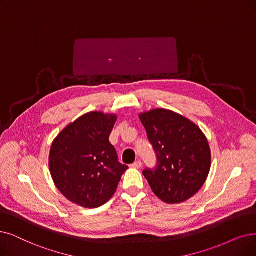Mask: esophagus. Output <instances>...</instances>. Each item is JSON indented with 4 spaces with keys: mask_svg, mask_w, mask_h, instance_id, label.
I'll return each instance as SVG.
<instances>
[{
    "mask_svg": "<svg viewBox=\"0 0 256 256\" xmlns=\"http://www.w3.org/2000/svg\"><path fill=\"white\" fill-rule=\"evenodd\" d=\"M131 167H132V168H136V169H140V168L142 167V162H140V160L134 162L131 165Z\"/></svg>",
    "mask_w": 256,
    "mask_h": 256,
    "instance_id": "1",
    "label": "esophagus"
}]
</instances>
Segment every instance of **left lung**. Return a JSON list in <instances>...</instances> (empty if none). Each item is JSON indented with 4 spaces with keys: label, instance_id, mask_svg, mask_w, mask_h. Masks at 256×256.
Listing matches in <instances>:
<instances>
[{
    "label": "left lung",
    "instance_id": "8db88e82",
    "mask_svg": "<svg viewBox=\"0 0 256 256\" xmlns=\"http://www.w3.org/2000/svg\"><path fill=\"white\" fill-rule=\"evenodd\" d=\"M138 118L158 158L154 170L142 174L156 196L168 204H180L196 194L211 168V150L200 128L174 111L156 108Z\"/></svg>",
    "mask_w": 256,
    "mask_h": 256
}]
</instances>
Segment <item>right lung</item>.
<instances>
[{"label": "right lung", "instance_id": "obj_1", "mask_svg": "<svg viewBox=\"0 0 256 256\" xmlns=\"http://www.w3.org/2000/svg\"><path fill=\"white\" fill-rule=\"evenodd\" d=\"M116 120L114 114L88 112L67 125L51 144L49 170L54 185L80 207L104 205L128 169L118 162L109 142Z\"/></svg>", "mask_w": 256, "mask_h": 256}]
</instances>
